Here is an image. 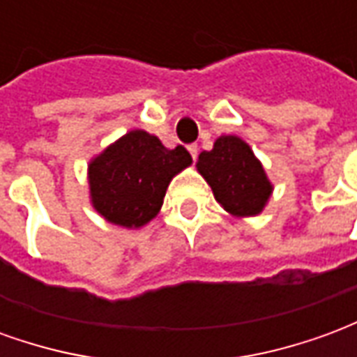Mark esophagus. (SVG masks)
<instances>
[{
	"mask_svg": "<svg viewBox=\"0 0 357 357\" xmlns=\"http://www.w3.org/2000/svg\"><path fill=\"white\" fill-rule=\"evenodd\" d=\"M189 153H191V156H193V160H197V156H199V147L197 145H189Z\"/></svg>",
	"mask_w": 357,
	"mask_h": 357,
	"instance_id": "esophagus-1",
	"label": "esophagus"
}]
</instances>
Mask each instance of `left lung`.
Segmentation results:
<instances>
[{"label":"left lung","mask_w":357,"mask_h":357,"mask_svg":"<svg viewBox=\"0 0 357 357\" xmlns=\"http://www.w3.org/2000/svg\"><path fill=\"white\" fill-rule=\"evenodd\" d=\"M197 172L208 183L214 199L233 218L262 214L273 195L260 158L239 135H220L212 151H202Z\"/></svg>","instance_id":"obj_1"}]
</instances>
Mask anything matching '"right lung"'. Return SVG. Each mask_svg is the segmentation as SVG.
<instances>
[{
  "instance_id": "obj_1",
  "label": "right lung",
  "mask_w": 357,
  "mask_h": 357,
  "mask_svg": "<svg viewBox=\"0 0 357 357\" xmlns=\"http://www.w3.org/2000/svg\"><path fill=\"white\" fill-rule=\"evenodd\" d=\"M191 164L185 147L166 149L153 133L130 130L89 158V204L105 222L139 229L155 220L170 181Z\"/></svg>"
}]
</instances>
